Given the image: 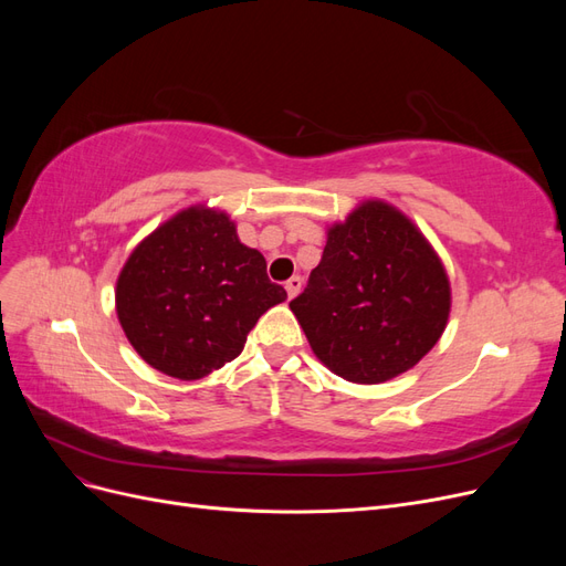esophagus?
<instances>
[{"instance_id":"34e87169","label":"esophagus","mask_w":566,"mask_h":566,"mask_svg":"<svg viewBox=\"0 0 566 566\" xmlns=\"http://www.w3.org/2000/svg\"><path fill=\"white\" fill-rule=\"evenodd\" d=\"M285 290H287V297L293 300V297L300 293V290H302V279H300V276L287 279V281H285Z\"/></svg>"}]
</instances>
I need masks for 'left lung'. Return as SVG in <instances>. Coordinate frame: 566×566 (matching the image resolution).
Wrapping results in <instances>:
<instances>
[{"instance_id": "1", "label": "left lung", "mask_w": 566, "mask_h": 566, "mask_svg": "<svg viewBox=\"0 0 566 566\" xmlns=\"http://www.w3.org/2000/svg\"><path fill=\"white\" fill-rule=\"evenodd\" d=\"M290 310L335 375L378 385L437 345L451 285L413 221L382 200H366L328 229L321 262Z\"/></svg>"}]
</instances>
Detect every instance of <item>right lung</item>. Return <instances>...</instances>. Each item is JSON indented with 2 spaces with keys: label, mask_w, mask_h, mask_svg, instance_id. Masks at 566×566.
<instances>
[{
  "label": "right lung",
  "mask_w": 566,
  "mask_h": 566,
  "mask_svg": "<svg viewBox=\"0 0 566 566\" xmlns=\"http://www.w3.org/2000/svg\"><path fill=\"white\" fill-rule=\"evenodd\" d=\"M287 297L227 212L186 208L134 248L117 276L119 325L148 366L200 380L243 352L264 312Z\"/></svg>",
  "instance_id": "obj_1"
}]
</instances>
